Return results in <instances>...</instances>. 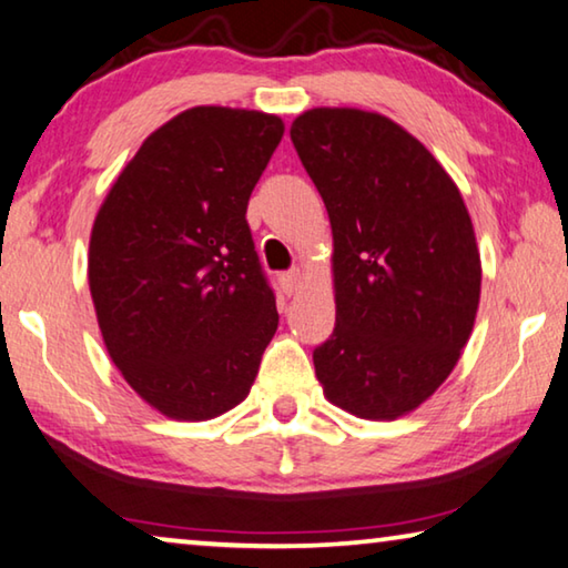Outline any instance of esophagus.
Returning a JSON list of instances; mask_svg holds the SVG:
<instances>
[{
  "instance_id": "esophagus-1",
  "label": "esophagus",
  "mask_w": 568,
  "mask_h": 568,
  "mask_svg": "<svg viewBox=\"0 0 568 568\" xmlns=\"http://www.w3.org/2000/svg\"><path fill=\"white\" fill-rule=\"evenodd\" d=\"M301 283H303V270L301 267H295V270H291V273L281 275V287H283V293H287V295L298 293Z\"/></svg>"
}]
</instances>
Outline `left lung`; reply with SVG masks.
I'll list each match as a JSON object with an SVG mask.
<instances>
[{
	"label": "left lung",
	"instance_id": "left-lung-1",
	"mask_svg": "<svg viewBox=\"0 0 568 568\" xmlns=\"http://www.w3.org/2000/svg\"><path fill=\"white\" fill-rule=\"evenodd\" d=\"M293 146L326 204L336 328L313 351L331 404L397 419L439 389L480 305L463 194L425 143L382 113L311 108Z\"/></svg>",
	"mask_w": 568,
	"mask_h": 568
}]
</instances>
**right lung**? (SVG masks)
I'll return each mask as SVG.
<instances>
[{"instance_id":"obj_1","label":"right lung","mask_w":568,"mask_h":568,"mask_svg":"<svg viewBox=\"0 0 568 568\" xmlns=\"http://www.w3.org/2000/svg\"><path fill=\"white\" fill-rule=\"evenodd\" d=\"M283 131L273 113L189 108L141 143L95 214L98 328L131 389L169 419L237 407L277 331L245 214Z\"/></svg>"}]
</instances>
